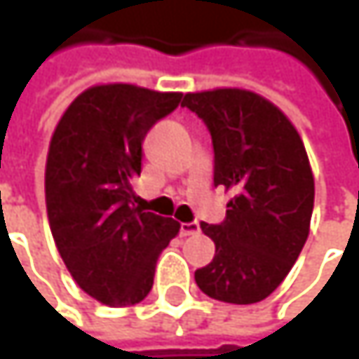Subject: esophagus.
<instances>
[{
    "instance_id": "34e87169",
    "label": "esophagus",
    "mask_w": 359,
    "mask_h": 359,
    "mask_svg": "<svg viewBox=\"0 0 359 359\" xmlns=\"http://www.w3.org/2000/svg\"><path fill=\"white\" fill-rule=\"evenodd\" d=\"M199 233V222H182L180 224V235L189 237V235H197Z\"/></svg>"
}]
</instances>
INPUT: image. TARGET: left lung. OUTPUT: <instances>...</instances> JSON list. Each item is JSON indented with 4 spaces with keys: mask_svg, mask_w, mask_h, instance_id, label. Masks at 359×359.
Returning <instances> with one entry per match:
<instances>
[{
    "mask_svg": "<svg viewBox=\"0 0 359 359\" xmlns=\"http://www.w3.org/2000/svg\"><path fill=\"white\" fill-rule=\"evenodd\" d=\"M182 106L212 135L214 184L235 193L220 224L201 222L216 253L195 270V283L212 299L257 304L285 280L310 235L314 175L304 141L253 91L187 93Z\"/></svg>",
    "mask_w": 359,
    "mask_h": 359,
    "instance_id": "1",
    "label": "left lung"
}]
</instances>
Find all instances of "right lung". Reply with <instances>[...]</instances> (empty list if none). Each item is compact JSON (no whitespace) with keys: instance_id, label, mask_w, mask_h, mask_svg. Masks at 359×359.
Masks as SVG:
<instances>
[{"instance_id":"right-lung-1","label":"right lung","mask_w":359,"mask_h":359,"mask_svg":"<svg viewBox=\"0 0 359 359\" xmlns=\"http://www.w3.org/2000/svg\"><path fill=\"white\" fill-rule=\"evenodd\" d=\"M182 93L95 85L60 118L45 164L49 229L68 272L93 299L135 306L154 287L156 262L180 224L137 205L143 139Z\"/></svg>"}]
</instances>
